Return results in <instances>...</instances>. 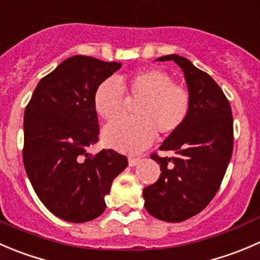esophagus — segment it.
I'll return each instance as SVG.
<instances>
[{
	"label": "esophagus",
	"mask_w": 260,
	"mask_h": 260,
	"mask_svg": "<svg viewBox=\"0 0 260 260\" xmlns=\"http://www.w3.org/2000/svg\"><path fill=\"white\" fill-rule=\"evenodd\" d=\"M140 161H141L140 158H134V156H130V158H129V166L130 167H135V166H138Z\"/></svg>",
	"instance_id": "esophagus-1"
}]
</instances>
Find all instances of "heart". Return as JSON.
<instances>
[{
	"label": "heart",
	"mask_w": 260,
	"mask_h": 260,
	"mask_svg": "<svg viewBox=\"0 0 260 260\" xmlns=\"http://www.w3.org/2000/svg\"><path fill=\"white\" fill-rule=\"evenodd\" d=\"M131 100H140L134 110L135 119L109 122L102 130L107 146L122 153L135 154L153 143L155 134L168 136L176 133L188 116L191 100L183 87L160 69L138 71L122 79ZM126 97L119 81L107 78L97 86L93 106L102 119L111 120L125 109Z\"/></svg>",
	"instance_id": "1"
}]
</instances>
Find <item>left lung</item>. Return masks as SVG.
<instances>
[{
    "label": "left lung",
    "mask_w": 260,
    "mask_h": 260,
    "mask_svg": "<svg viewBox=\"0 0 260 260\" xmlns=\"http://www.w3.org/2000/svg\"><path fill=\"white\" fill-rule=\"evenodd\" d=\"M156 60L181 67L191 107L184 124L159 148L173 151V156L150 155L161 173L144 188V206L159 220L181 222L201 212L220 188L233 154V114L216 82L188 59L172 54Z\"/></svg>",
    "instance_id": "left-lung-1"
}]
</instances>
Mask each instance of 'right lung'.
Returning <instances> with one entry per match:
<instances>
[{
  "instance_id": "1",
  "label": "right lung",
  "mask_w": 260,
  "mask_h": 260,
  "mask_svg": "<svg viewBox=\"0 0 260 260\" xmlns=\"http://www.w3.org/2000/svg\"><path fill=\"white\" fill-rule=\"evenodd\" d=\"M121 63L74 55L38 83L24 115L25 171L44 206L69 222H86L106 209L112 181L127 167L112 149L92 156L99 141L97 86Z\"/></svg>"
}]
</instances>
